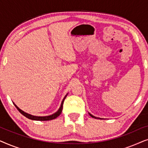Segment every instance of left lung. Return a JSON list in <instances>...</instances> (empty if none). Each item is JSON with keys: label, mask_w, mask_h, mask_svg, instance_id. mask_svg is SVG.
<instances>
[{"label": "left lung", "mask_w": 148, "mask_h": 148, "mask_svg": "<svg viewBox=\"0 0 148 148\" xmlns=\"http://www.w3.org/2000/svg\"><path fill=\"white\" fill-rule=\"evenodd\" d=\"M89 114H90V116H92V117H93V118H95V119H100V118H97V117H96V116H93V115L92 114H90V113H89Z\"/></svg>", "instance_id": "8db88e82"}]
</instances>
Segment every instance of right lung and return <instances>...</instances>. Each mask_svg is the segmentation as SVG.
Listing matches in <instances>:
<instances>
[{
    "mask_svg": "<svg viewBox=\"0 0 148 148\" xmlns=\"http://www.w3.org/2000/svg\"><path fill=\"white\" fill-rule=\"evenodd\" d=\"M66 96H67V94L65 96H64V98H63V100H62V102H61V104H60V106L59 109H58V111H56V112L55 113H54L52 115H50V116H33V115L32 114H28V113H26L24 112V111L21 110V109H20L19 107L17 106V105L14 104V105H15L16 108H17V109L23 115V116H25V117H27V119H31V120H34V121H50V120H52V119H56V117H58L59 115L60 114V113H61L62 110V105H63V102H64V99L66 98Z\"/></svg>",
    "mask_w": 148,
    "mask_h": 148,
    "instance_id": "right-lung-1",
    "label": "right lung"
}]
</instances>
